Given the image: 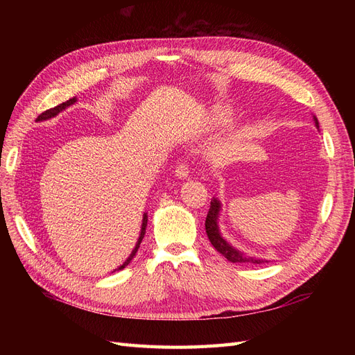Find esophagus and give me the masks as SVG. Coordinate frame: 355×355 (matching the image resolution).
<instances>
[{"mask_svg":"<svg viewBox=\"0 0 355 355\" xmlns=\"http://www.w3.org/2000/svg\"><path fill=\"white\" fill-rule=\"evenodd\" d=\"M175 175L179 179H187L189 176V166H188V163H179L178 167L175 168Z\"/></svg>","mask_w":355,"mask_h":355,"instance_id":"esophagus-1","label":"esophagus"}]
</instances>
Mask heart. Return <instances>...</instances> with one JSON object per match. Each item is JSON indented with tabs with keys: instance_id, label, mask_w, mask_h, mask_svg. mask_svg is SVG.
Wrapping results in <instances>:
<instances>
[{
	"instance_id": "1",
	"label": "heart",
	"mask_w": 355,
	"mask_h": 355,
	"mask_svg": "<svg viewBox=\"0 0 355 355\" xmlns=\"http://www.w3.org/2000/svg\"><path fill=\"white\" fill-rule=\"evenodd\" d=\"M214 115H216V118H218V120H220V121H225V120H227V116H228V114L227 112H225V111H216V114H214Z\"/></svg>"
}]
</instances>
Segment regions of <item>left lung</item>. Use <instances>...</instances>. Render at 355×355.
I'll return each mask as SVG.
<instances>
[{"label": "left lung", "mask_w": 355, "mask_h": 355, "mask_svg": "<svg viewBox=\"0 0 355 355\" xmlns=\"http://www.w3.org/2000/svg\"><path fill=\"white\" fill-rule=\"evenodd\" d=\"M315 124L317 123V118H315ZM211 206L209 209L207 213V218H206V232H207V237L210 240V243L213 244L214 249H216L222 256L227 257V259L232 263H263L266 261L262 259H256V257H250V256H245L244 253L239 252L237 249H234L232 245H230L227 241H225L220 234H219V228H218V214L220 210V204L218 200H213Z\"/></svg>", "instance_id": "obj_1"}]
</instances>
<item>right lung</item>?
I'll return each instance as SVG.
<instances>
[{"instance_id":"add662e5","label":"right lung","mask_w":355,"mask_h":355,"mask_svg":"<svg viewBox=\"0 0 355 355\" xmlns=\"http://www.w3.org/2000/svg\"><path fill=\"white\" fill-rule=\"evenodd\" d=\"M75 101V98H72V99H69V101H67V102H63V103H60V105H58V106H55V108H50V110H47V111H44L42 114H40L38 116H37V121H44V120H49V118H51V116H56L59 112H62L63 110L65 108H68L69 105H72ZM146 223H148V216H146V213L144 214V223H142V230H141V235H139V240H137V243H136V247L133 249V252H132V254L128 256V259L118 268V270H123V268H125L128 263H130V261L133 259L135 257V254L137 253V249H139V245H141V243H142V240H144V235H145V230H146Z\"/></svg>"}]
</instances>
